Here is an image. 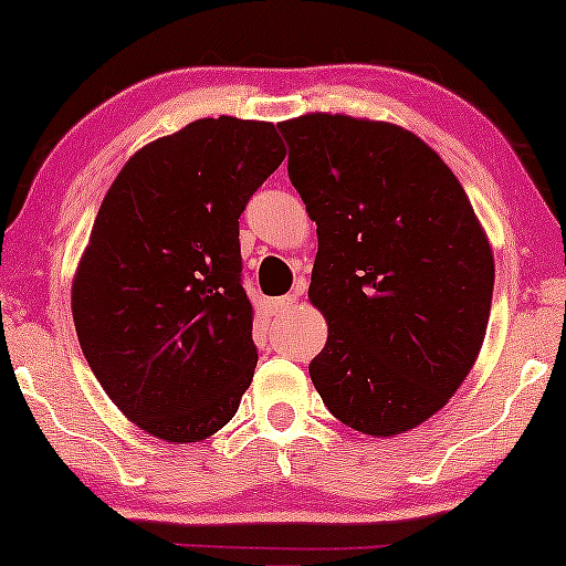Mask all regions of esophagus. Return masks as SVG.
<instances>
[{
  "instance_id": "esophagus-1",
  "label": "esophagus",
  "mask_w": 566,
  "mask_h": 566,
  "mask_svg": "<svg viewBox=\"0 0 566 566\" xmlns=\"http://www.w3.org/2000/svg\"><path fill=\"white\" fill-rule=\"evenodd\" d=\"M304 291V289H296L293 293H289V296H281V298H273V304H270V308H273L275 314H285V312H291L293 306H296V301H298V293Z\"/></svg>"
}]
</instances>
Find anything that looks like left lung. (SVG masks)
Masks as SVG:
<instances>
[{"label":"left lung","instance_id":"obj_1","mask_svg":"<svg viewBox=\"0 0 566 566\" xmlns=\"http://www.w3.org/2000/svg\"><path fill=\"white\" fill-rule=\"evenodd\" d=\"M277 130L319 237L308 298L329 335L308 376L347 428L412 430L482 350L494 289L482 223L446 161L405 128L308 113Z\"/></svg>","mask_w":566,"mask_h":566}]
</instances>
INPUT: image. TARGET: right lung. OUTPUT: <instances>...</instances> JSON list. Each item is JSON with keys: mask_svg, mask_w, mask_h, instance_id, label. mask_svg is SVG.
<instances>
[{"mask_svg": "<svg viewBox=\"0 0 566 566\" xmlns=\"http://www.w3.org/2000/svg\"><path fill=\"white\" fill-rule=\"evenodd\" d=\"M283 157L273 123L200 118L136 151L99 206L74 327L99 386L149 436H213L252 384L239 216Z\"/></svg>", "mask_w": 566, "mask_h": 566, "instance_id": "right-lung-1", "label": "right lung"}]
</instances>
